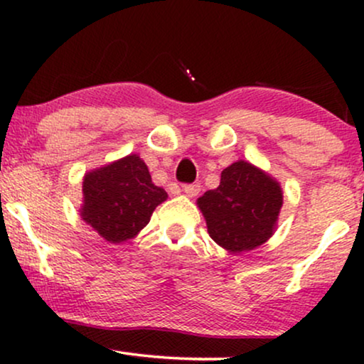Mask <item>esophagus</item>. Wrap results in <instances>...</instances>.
<instances>
[{"label":"esophagus","instance_id":"esophagus-1","mask_svg":"<svg viewBox=\"0 0 364 364\" xmlns=\"http://www.w3.org/2000/svg\"><path fill=\"white\" fill-rule=\"evenodd\" d=\"M200 190H202L200 183H191V185L183 186V191H185L188 196H196V195L200 193Z\"/></svg>","mask_w":364,"mask_h":364}]
</instances>
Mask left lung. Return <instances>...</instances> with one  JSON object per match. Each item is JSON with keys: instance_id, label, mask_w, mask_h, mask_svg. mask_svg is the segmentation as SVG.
<instances>
[{"instance_id": "obj_1", "label": "left lung", "mask_w": 364, "mask_h": 364, "mask_svg": "<svg viewBox=\"0 0 364 364\" xmlns=\"http://www.w3.org/2000/svg\"><path fill=\"white\" fill-rule=\"evenodd\" d=\"M208 235L228 252L257 248L272 236L282 207L277 181L250 162L237 161L220 174V185L198 198Z\"/></svg>"}]
</instances>
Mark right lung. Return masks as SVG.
Segmentation results:
<instances>
[{"label":"right lung","mask_w":364,"mask_h":364,"mask_svg":"<svg viewBox=\"0 0 364 364\" xmlns=\"http://www.w3.org/2000/svg\"><path fill=\"white\" fill-rule=\"evenodd\" d=\"M166 198L164 188L154 185L145 162L133 154L85 174L82 217L104 240L121 243L144 229Z\"/></svg>","instance_id":"1"}]
</instances>
